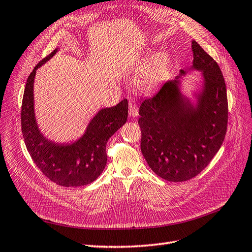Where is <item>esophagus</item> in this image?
<instances>
[{
	"label": "esophagus",
	"instance_id": "34e87169",
	"mask_svg": "<svg viewBox=\"0 0 252 252\" xmlns=\"http://www.w3.org/2000/svg\"><path fill=\"white\" fill-rule=\"evenodd\" d=\"M128 114L131 117H137L138 116V106L135 101H130V106H128Z\"/></svg>",
	"mask_w": 252,
	"mask_h": 252
}]
</instances>
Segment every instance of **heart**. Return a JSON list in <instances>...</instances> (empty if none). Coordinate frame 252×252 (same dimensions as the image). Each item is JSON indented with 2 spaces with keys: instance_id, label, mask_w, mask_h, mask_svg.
Masks as SVG:
<instances>
[{
  "instance_id": "1",
  "label": "heart",
  "mask_w": 252,
  "mask_h": 252,
  "mask_svg": "<svg viewBox=\"0 0 252 252\" xmlns=\"http://www.w3.org/2000/svg\"><path fill=\"white\" fill-rule=\"evenodd\" d=\"M150 60V55L147 54L140 60V64L144 66ZM167 67H168V57L165 54H158L149 63L146 69V72L141 79L146 88H151L164 76Z\"/></svg>"
}]
</instances>
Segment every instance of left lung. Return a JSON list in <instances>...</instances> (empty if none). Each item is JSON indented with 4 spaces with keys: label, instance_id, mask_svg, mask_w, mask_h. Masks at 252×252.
Masks as SVG:
<instances>
[{
    "label": "left lung",
    "instance_id": "obj_1",
    "mask_svg": "<svg viewBox=\"0 0 252 252\" xmlns=\"http://www.w3.org/2000/svg\"><path fill=\"white\" fill-rule=\"evenodd\" d=\"M192 66L203 83L196 103L181 92L180 71L158 92L141 102L140 150L150 168L170 182H183L201 172L220 149L228 125V99L218 63L192 40Z\"/></svg>",
    "mask_w": 252,
    "mask_h": 252
}]
</instances>
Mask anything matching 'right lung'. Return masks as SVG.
<instances>
[{
	"instance_id": "add662e5",
	"label": "right lung",
	"mask_w": 252,
	"mask_h": 252,
	"mask_svg": "<svg viewBox=\"0 0 252 252\" xmlns=\"http://www.w3.org/2000/svg\"><path fill=\"white\" fill-rule=\"evenodd\" d=\"M55 49L37 63L25 85L21 126L25 146L36 166L51 181L66 188L94 182L107 162L106 143L127 119V100L116 106L101 108L90 120L85 133L71 144L55 143L43 136L38 127L34 109V80L36 70L56 54Z\"/></svg>"
}]
</instances>
